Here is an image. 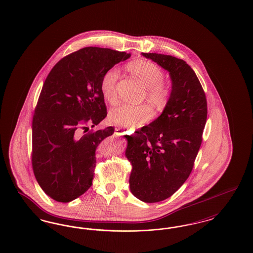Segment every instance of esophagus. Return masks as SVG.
Masks as SVG:
<instances>
[{
    "instance_id": "obj_1",
    "label": "esophagus",
    "mask_w": 253,
    "mask_h": 253,
    "mask_svg": "<svg viewBox=\"0 0 253 253\" xmlns=\"http://www.w3.org/2000/svg\"><path fill=\"white\" fill-rule=\"evenodd\" d=\"M115 133L117 135H122L125 133V129L124 128H121V127H118L115 129Z\"/></svg>"
}]
</instances>
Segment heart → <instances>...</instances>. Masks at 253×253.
<instances>
[{"instance_id":"b5f03b06","label":"heart","mask_w":253,"mask_h":253,"mask_svg":"<svg viewBox=\"0 0 253 253\" xmlns=\"http://www.w3.org/2000/svg\"><path fill=\"white\" fill-rule=\"evenodd\" d=\"M132 71L146 86L148 100L157 107H163L169 98L168 88L163 84L164 73L152 61L137 60L128 65ZM120 69L116 66L107 69L100 80V92L103 98L111 104L118 100L117 84L120 79ZM154 112L149 104L132 105L123 103L109 112V121L121 127H139L153 118Z\"/></svg>"}]
</instances>
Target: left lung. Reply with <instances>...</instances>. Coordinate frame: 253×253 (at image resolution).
I'll return each instance as SVG.
<instances>
[{
  "label": "left lung",
  "mask_w": 253,
  "mask_h": 253,
  "mask_svg": "<svg viewBox=\"0 0 253 253\" xmlns=\"http://www.w3.org/2000/svg\"><path fill=\"white\" fill-rule=\"evenodd\" d=\"M169 73L171 93L160 117L128 140L132 163L130 189L146 203L165 200L190 176L202 143L208 106L204 90L191 66L181 59L142 53Z\"/></svg>",
  "instance_id": "obj_1"
}]
</instances>
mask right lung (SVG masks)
<instances>
[{
	"instance_id": "right-lung-1",
	"label": "right lung",
	"mask_w": 253,
	"mask_h": 253,
	"mask_svg": "<svg viewBox=\"0 0 253 253\" xmlns=\"http://www.w3.org/2000/svg\"><path fill=\"white\" fill-rule=\"evenodd\" d=\"M130 54L84 47L65 56L43 84L32 121L31 162L43 192L67 203L92 186L96 151L115 128L88 131L107 116L100 80L104 72ZM86 132L81 136L79 132Z\"/></svg>"
}]
</instances>
